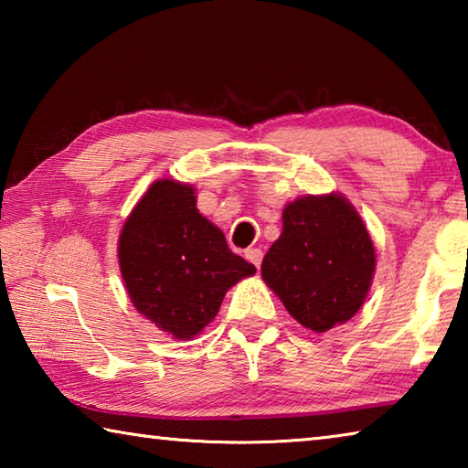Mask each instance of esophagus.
Returning a JSON list of instances; mask_svg holds the SVG:
<instances>
[{
  "label": "esophagus",
  "mask_w": 468,
  "mask_h": 468,
  "mask_svg": "<svg viewBox=\"0 0 468 468\" xmlns=\"http://www.w3.org/2000/svg\"><path fill=\"white\" fill-rule=\"evenodd\" d=\"M245 258H248L251 264H256V268H260V264H262V258H264V253H262V250H258V248H251V250L245 251Z\"/></svg>",
  "instance_id": "obj_1"
}]
</instances>
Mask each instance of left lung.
<instances>
[{
	"label": "left lung",
	"instance_id": "obj_1",
	"mask_svg": "<svg viewBox=\"0 0 468 468\" xmlns=\"http://www.w3.org/2000/svg\"><path fill=\"white\" fill-rule=\"evenodd\" d=\"M376 251L357 210L340 194L303 196L284 206L282 233L262 262V279L301 326L326 332L359 312Z\"/></svg>",
	"mask_w": 468,
	"mask_h": 468
}]
</instances>
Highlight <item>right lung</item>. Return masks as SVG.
I'll return each mask as SVG.
<instances>
[{
    "label": "right lung",
    "instance_id": "add662e5",
    "mask_svg": "<svg viewBox=\"0 0 468 468\" xmlns=\"http://www.w3.org/2000/svg\"><path fill=\"white\" fill-rule=\"evenodd\" d=\"M194 194L179 181H154L125 220L117 248L133 307L179 340L208 326L225 292L256 272L197 212Z\"/></svg>",
    "mask_w": 468,
    "mask_h": 468
}]
</instances>
